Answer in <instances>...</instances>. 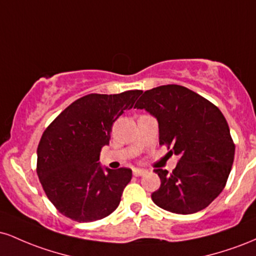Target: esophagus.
Listing matches in <instances>:
<instances>
[{
    "label": "esophagus",
    "instance_id": "esophagus-1",
    "mask_svg": "<svg viewBox=\"0 0 256 256\" xmlns=\"http://www.w3.org/2000/svg\"><path fill=\"white\" fill-rule=\"evenodd\" d=\"M132 173H134V176H136V177H140V176H144L146 171L142 168H134L132 170Z\"/></svg>",
    "mask_w": 256,
    "mask_h": 256
}]
</instances>
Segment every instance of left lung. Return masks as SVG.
Segmentation results:
<instances>
[{"label": "left lung", "mask_w": 256, "mask_h": 256, "mask_svg": "<svg viewBox=\"0 0 256 256\" xmlns=\"http://www.w3.org/2000/svg\"><path fill=\"white\" fill-rule=\"evenodd\" d=\"M158 122L160 146L179 155L176 168H155L160 188L152 194L154 204L178 214L204 210L222 192L234 156L225 116L212 102L177 84L144 91L134 104Z\"/></svg>", "instance_id": "obj_1"}]
</instances>
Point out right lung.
<instances>
[{
  "label": "right lung",
  "mask_w": 256,
  "mask_h": 256,
  "mask_svg": "<svg viewBox=\"0 0 256 256\" xmlns=\"http://www.w3.org/2000/svg\"><path fill=\"white\" fill-rule=\"evenodd\" d=\"M142 90L116 95L89 94L50 122L37 148V174L46 198L62 216L78 222L104 219L116 210L130 168L102 170V146L113 122L134 107Z\"/></svg>",
  "instance_id": "1"
}]
</instances>
